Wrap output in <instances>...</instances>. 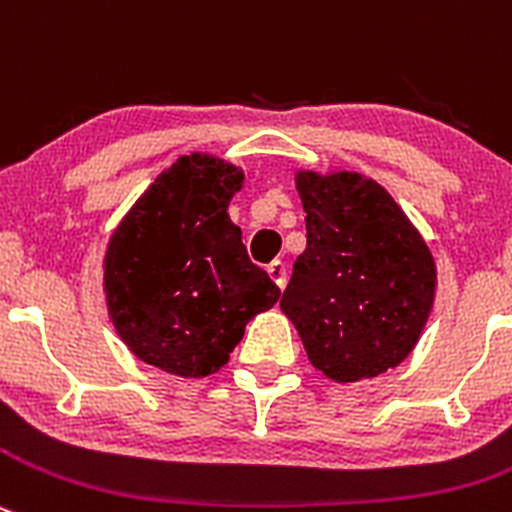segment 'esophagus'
I'll list each match as a JSON object with an SVG mask.
<instances>
[{"label":"esophagus","instance_id":"1","mask_svg":"<svg viewBox=\"0 0 512 512\" xmlns=\"http://www.w3.org/2000/svg\"><path fill=\"white\" fill-rule=\"evenodd\" d=\"M267 275H270L272 283L278 285V288H285V283H288V265L283 260H272L267 265Z\"/></svg>","mask_w":512,"mask_h":512}]
</instances>
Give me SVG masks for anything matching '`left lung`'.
<instances>
[{
    "mask_svg": "<svg viewBox=\"0 0 512 512\" xmlns=\"http://www.w3.org/2000/svg\"><path fill=\"white\" fill-rule=\"evenodd\" d=\"M295 186L308 245L280 308L328 379H374L399 366L427 326L437 288L432 252L374 179L298 171Z\"/></svg>",
    "mask_w": 512,
    "mask_h": 512,
    "instance_id": "8db88e82",
    "label": "left lung"
}]
</instances>
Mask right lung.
Listing matches in <instances>:
<instances>
[{"instance_id": "1", "label": "right lung", "mask_w": 512, "mask_h": 512, "mask_svg": "<svg viewBox=\"0 0 512 512\" xmlns=\"http://www.w3.org/2000/svg\"><path fill=\"white\" fill-rule=\"evenodd\" d=\"M242 179V169L209 154L181 156L111 234L108 315L123 343L166 374L219 371L247 323L280 298L227 214Z\"/></svg>"}]
</instances>
